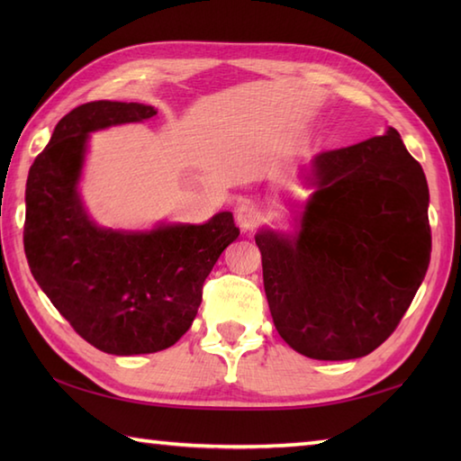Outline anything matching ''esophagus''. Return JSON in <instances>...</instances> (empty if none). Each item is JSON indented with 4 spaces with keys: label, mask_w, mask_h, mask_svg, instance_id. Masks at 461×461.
<instances>
[{
    "label": "esophagus",
    "mask_w": 461,
    "mask_h": 461,
    "mask_svg": "<svg viewBox=\"0 0 461 461\" xmlns=\"http://www.w3.org/2000/svg\"><path fill=\"white\" fill-rule=\"evenodd\" d=\"M236 220H238V225L243 231H249V230L256 228L258 221H259V208L253 202L243 200L236 210Z\"/></svg>",
    "instance_id": "34e87169"
}]
</instances>
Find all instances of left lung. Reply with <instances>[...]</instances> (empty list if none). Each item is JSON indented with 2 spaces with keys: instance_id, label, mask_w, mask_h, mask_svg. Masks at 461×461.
Returning <instances> with one entry per match:
<instances>
[{
  "instance_id": "left-lung-1",
  "label": "left lung",
  "mask_w": 461,
  "mask_h": 461,
  "mask_svg": "<svg viewBox=\"0 0 461 461\" xmlns=\"http://www.w3.org/2000/svg\"><path fill=\"white\" fill-rule=\"evenodd\" d=\"M315 176L319 190L299 236H256L263 287L293 350L317 360L360 358L396 330L428 271V182L394 129L322 150Z\"/></svg>"
}]
</instances>
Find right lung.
I'll list each match as a JSON object with an SVG mask.
<instances>
[{
    "mask_svg": "<svg viewBox=\"0 0 461 461\" xmlns=\"http://www.w3.org/2000/svg\"><path fill=\"white\" fill-rule=\"evenodd\" d=\"M156 113L116 101L77 106L59 121L27 176L29 269L77 335L109 355H150L178 342L198 312L205 277L240 236L230 212L150 233L101 230L86 218L77 194L86 136Z\"/></svg>",
    "mask_w": 461,
    "mask_h": 461,
    "instance_id": "add662e5",
    "label": "right lung"
}]
</instances>
